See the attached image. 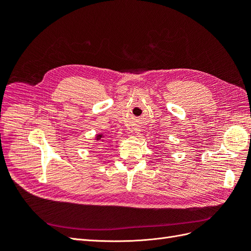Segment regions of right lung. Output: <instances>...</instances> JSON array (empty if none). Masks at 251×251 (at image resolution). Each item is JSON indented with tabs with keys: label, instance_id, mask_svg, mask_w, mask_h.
I'll list each match as a JSON object with an SVG mask.
<instances>
[{
	"label": "right lung",
	"instance_id": "add662e5",
	"mask_svg": "<svg viewBox=\"0 0 251 251\" xmlns=\"http://www.w3.org/2000/svg\"><path fill=\"white\" fill-rule=\"evenodd\" d=\"M101 138H102V135H98L97 137H96V139H97V140H100V139H101Z\"/></svg>",
	"mask_w": 251,
	"mask_h": 251
}]
</instances>
